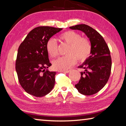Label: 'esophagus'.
<instances>
[{"label":"esophagus","instance_id":"34e87169","mask_svg":"<svg viewBox=\"0 0 126 126\" xmlns=\"http://www.w3.org/2000/svg\"><path fill=\"white\" fill-rule=\"evenodd\" d=\"M69 72V70H66V71H61V72L63 73H68Z\"/></svg>","mask_w":126,"mask_h":126}]
</instances>
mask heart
Returning <instances> with one entry per match:
<instances>
[{
	"label": "heart",
	"instance_id": "1",
	"mask_svg": "<svg viewBox=\"0 0 126 126\" xmlns=\"http://www.w3.org/2000/svg\"><path fill=\"white\" fill-rule=\"evenodd\" d=\"M60 39L64 44L69 45L67 51L68 55L62 57L53 62L54 68L64 71L68 69L79 61L82 62L89 57L91 53L92 45L89 39L81 37L76 32L68 31L59 35ZM46 50L52 58L57 57L59 54L57 42L53 38H50L46 44Z\"/></svg>",
	"mask_w": 126,
	"mask_h": 126
}]
</instances>
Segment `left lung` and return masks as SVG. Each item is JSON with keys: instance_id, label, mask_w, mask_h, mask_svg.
I'll return each mask as SVG.
<instances>
[{"instance_id": "left-lung-1", "label": "left lung", "mask_w": 126, "mask_h": 126, "mask_svg": "<svg viewBox=\"0 0 126 126\" xmlns=\"http://www.w3.org/2000/svg\"><path fill=\"white\" fill-rule=\"evenodd\" d=\"M69 28L83 32L91 42V55L79 67L84 71L75 87L82 94H94L104 87L110 78L112 64L110 50L102 35L89 26L79 24Z\"/></svg>"}]
</instances>
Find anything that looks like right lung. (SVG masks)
Masks as SVG:
<instances>
[{"label":"right lung","instance_id":"right-lung-1","mask_svg":"<svg viewBox=\"0 0 126 126\" xmlns=\"http://www.w3.org/2000/svg\"><path fill=\"white\" fill-rule=\"evenodd\" d=\"M62 28L38 27L28 33L18 47L16 60L18 80L26 92L41 97L51 92L56 72L47 68L51 64L46 50L47 41Z\"/></svg>","mask_w":126,"mask_h":126}]
</instances>
